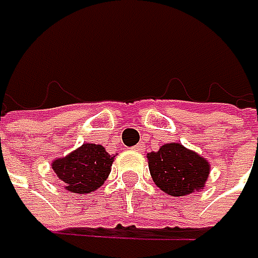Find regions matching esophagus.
I'll use <instances>...</instances> for the list:
<instances>
[{"label": "esophagus", "instance_id": "34e87169", "mask_svg": "<svg viewBox=\"0 0 258 258\" xmlns=\"http://www.w3.org/2000/svg\"><path fill=\"white\" fill-rule=\"evenodd\" d=\"M144 143H138L137 146H134L132 149H134V152H144Z\"/></svg>", "mask_w": 258, "mask_h": 258}]
</instances>
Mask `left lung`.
<instances>
[{
    "label": "left lung",
    "instance_id": "obj_1",
    "mask_svg": "<svg viewBox=\"0 0 258 258\" xmlns=\"http://www.w3.org/2000/svg\"><path fill=\"white\" fill-rule=\"evenodd\" d=\"M147 161L156 187L176 198L199 191L210 175L208 161L179 143L163 144L147 153Z\"/></svg>",
    "mask_w": 258,
    "mask_h": 258
}]
</instances>
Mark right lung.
<instances>
[{
  "instance_id": "right-lung-1",
  "label": "right lung",
  "mask_w": 258,
  "mask_h": 258,
  "mask_svg": "<svg viewBox=\"0 0 258 258\" xmlns=\"http://www.w3.org/2000/svg\"><path fill=\"white\" fill-rule=\"evenodd\" d=\"M115 155L103 146L85 143L70 155L53 161V170L67 191L86 195L103 185L111 173Z\"/></svg>"
}]
</instances>
